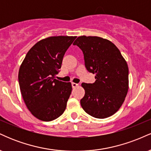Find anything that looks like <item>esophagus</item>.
Instances as JSON below:
<instances>
[{"label": "esophagus", "mask_w": 151, "mask_h": 151, "mask_svg": "<svg viewBox=\"0 0 151 151\" xmlns=\"http://www.w3.org/2000/svg\"><path fill=\"white\" fill-rule=\"evenodd\" d=\"M77 86H78V84H76V83L72 82V88H75V87H77Z\"/></svg>", "instance_id": "34e87169"}]
</instances>
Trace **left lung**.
I'll return each mask as SVG.
<instances>
[{"instance_id": "left-lung-1", "label": "left lung", "mask_w": 151, "mask_h": 151, "mask_svg": "<svg viewBox=\"0 0 151 151\" xmlns=\"http://www.w3.org/2000/svg\"><path fill=\"white\" fill-rule=\"evenodd\" d=\"M84 54L86 70L95 74L92 84L82 83L80 100L86 113L97 119L112 116L124 103L129 89V67L116 46L96 36H80L73 43Z\"/></svg>"}]
</instances>
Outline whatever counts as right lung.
Returning <instances> with one entry per match:
<instances>
[{
    "mask_svg": "<svg viewBox=\"0 0 151 151\" xmlns=\"http://www.w3.org/2000/svg\"><path fill=\"white\" fill-rule=\"evenodd\" d=\"M76 36L50 37L36 43L26 55L18 73L20 92L34 116L51 121L65 111L72 92L70 82L55 79L64 55Z\"/></svg>",
    "mask_w": 151,
    "mask_h": 151,
    "instance_id": "1",
    "label": "right lung"
}]
</instances>
